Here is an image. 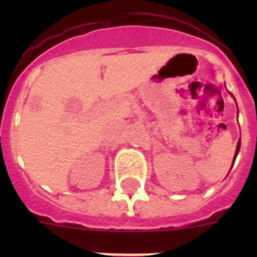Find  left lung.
<instances>
[{
	"mask_svg": "<svg viewBox=\"0 0 257 257\" xmlns=\"http://www.w3.org/2000/svg\"><path fill=\"white\" fill-rule=\"evenodd\" d=\"M239 150H240V141L237 142V145H236V152H235V157H234V160H232V164H234V163H235V159H236V155H237V153H239Z\"/></svg>",
	"mask_w": 257,
	"mask_h": 257,
	"instance_id": "8db88e82",
	"label": "left lung"
}]
</instances>
